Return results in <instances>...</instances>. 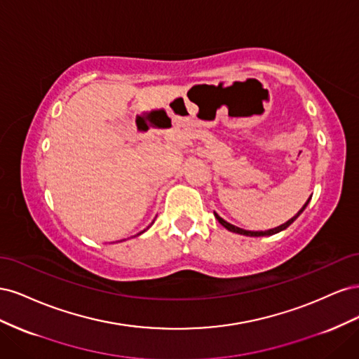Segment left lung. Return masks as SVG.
<instances>
[{"label":"left lung","instance_id":"obj_1","mask_svg":"<svg viewBox=\"0 0 359 359\" xmlns=\"http://www.w3.org/2000/svg\"><path fill=\"white\" fill-rule=\"evenodd\" d=\"M310 199H311V198H309V201H307L306 203H304L302 208H301V210H299V211H298L295 215H293L290 220H287L286 223L280 224V226L274 227V229H269V231H256V232H255V231H245V229H241V227H236V226H233V224H231V223H227V222H226V220H223L222 217H220L219 214H217V212H214V215H215V219L219 220V223H220L222 226H224L226 229H227V231H231V232L240 233V235H245V236H269V235H274V233H278V232H281V231H285L286 227H289V226H290L293 222H295V220L298 219V217H299V214H301L304 210L307 208V205H309Z\"/></svg>","mask_w":359,"mask_h":359}]
</instances>
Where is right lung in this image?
Listing matches in <instances>:
<instances>
[{"label": "right lung", "instance_id": "1", "mask_svg": "<svg viewBox=\"0 0 359 359\" xmlns=\"http://www.w3.org/2000/svg\"><path fill=\"white\" fill-rule=\"evenodd\" d=\"M147 229H148V227H147ZM147 229H145V231H147ZM145 231H142V232H140V233H144V232H145ZM140 233H137V235H140Z\"/></svg>", "mask_w": 359, "mask_h": 359}]
</instances>
